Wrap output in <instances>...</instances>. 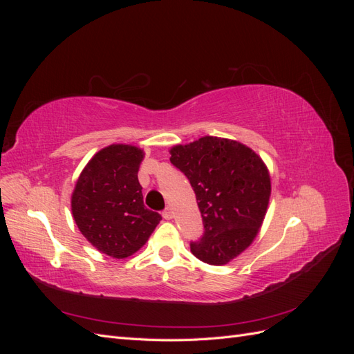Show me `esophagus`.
Returning a JSON list of instances; mask_svg holds the SVG:
<instances>
[{
	"label": "esophagus",
	"mask_w": 354,
	"mask_h": 354,
	"mask_svg": "<svg viewBox=\"0 0 354 354\" xmlns=\"http://www.w3.org/2000/svg\"><path fill=\"white\" fill-rule=\"evenodd\" d=\"M173 216H174L173 209H171L169 207H167V208L162 211V217H164L165 220H171V218H173Z\"/></svg>",
	"instance_id": "1"
}]
</instances>
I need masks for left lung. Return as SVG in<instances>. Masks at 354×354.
I'll return each instance as SVG.
<instances>
[{"instance_id": "1", "label": "left lung", "mask_w": 354, "mask_h": 354, "mask_svg": "<svg viewBox=\"0 0 354 354\" xmlns=\"http://www.w3.org/2000/svg\"><path fill=\"white\" fill-rule=\"evenodd\" d=\"M169 160L190 181L202 216V238L190 242V251L203 263L227 264L261 227L270 198L269 171L250 147L211 136L173 147Z\"/></svg>"}]
</instances>
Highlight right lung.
<instances>
[{"label":"right lung","mask_w":354,"mask_h":354,"mask_svg":"<svg viewBox=\"0 0 354 354\" xmlns=\"http://www.w3.org/2000/svg\"><path fill=\"white\" fill-rule=\"evenodd\" d=\"M143 156L134 146L104 147L84 168L73 190L72 214L78 229L113 259L140 250L162 220L143 203L137 177Z\"/></svg>","instance_id":"1"}]
</instances>
